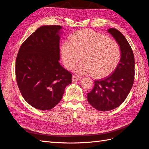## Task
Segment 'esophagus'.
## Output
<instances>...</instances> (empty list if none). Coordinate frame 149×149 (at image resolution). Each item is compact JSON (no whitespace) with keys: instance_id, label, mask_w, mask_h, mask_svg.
<instances>
[{"instance_id":"1","label":"esophagus","mask_w":149,"mask_h":149,"mask_svg":"<svg viewBox=\"0 0 149 149\" xmlns=\"http://www.w3.org/2000/svg\"><path fill=\"white\" fill-rule=\"evenodd\" d=\"M80 77H78V76H73V77H72V81L73 82H75V81H78L81 80Z\"/></svg>"}]
</instances>
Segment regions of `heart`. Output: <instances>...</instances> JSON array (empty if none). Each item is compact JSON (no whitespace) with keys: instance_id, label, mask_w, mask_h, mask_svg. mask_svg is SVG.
<instances>
[{"instance_id":"1","label":"heart","mask_w":149,"mask_h":149,"mask_svg":"<svg viewBox=\"0 0 149 149\" xmlns=\"http://www.w3.org/2000/svg\"><path fill=\"white\" fill-rule=\"evenodd\" d=\"M60 55L65 66L73 69L82 57L83 61L74 71L79 75L93 74L96 78L110 75L118 67L121 57L118 43L106 36L89 30L76 31L60 47Z\"/></svg>"}]
</instances>
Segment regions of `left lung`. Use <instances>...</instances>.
Segmentation results:
<instances>
[{
  "label": "left lung",
  "instance_id": "8db88e82",
  "mask_svg": "<svg viewBox=\"0 0 149 149\" xmlns=\"http://www.w3.org/2000/svg\"><path fill=\"white\" fill-rule=\"evenodd\" d=\"M120 49L119 63L107 77L94 81V86L88 93V101L98 111H108L119 107L127 97L134 81L135 60L127 39L116 29L107 30Z\"/></svg>",
  "mask_w": 149,
  "mask_h": 149
}]
</instances>
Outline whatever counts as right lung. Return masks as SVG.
<instances>
[{"label": "right lung", "mask_w": 149, "mask_h": 149, "mask_svg": "<svg viewBox=\"0 0 149 149\" xmlns=\"http://www.w3.org/2000/svg\"><path fill=\"white\" fill-rule=\"evenodd\" d=\"M60 25H44L21 45L16 59L15 75L22 96L30 106L52 109L61 100L72 75L60 65Z\"/></svg>", "instance_id": "add662e5"}]
</instances>
